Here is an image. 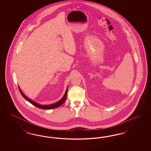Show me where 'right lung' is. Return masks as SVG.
<instances>
[{
  "mask_svg": "<svg viewBox=\"0 0 151 151\" xmlns=\"http://www.w3.org/2000/svg\"><path fill=\"white\" fill-rule=\"evenodd\" d=\"M67 90H66V91H65V93L63 97L58 102H56V103H54V104H53L49 105H40V104H38L36 103V102L30 100L28 98H27V97L23 94V93L22 92L21 89H20V88L19 87V91H20V93L22 94V96L25 99H26L29 102H30L32 104H33L34 106H35L37 108L43 109H55V108H58V107L60 106V105H62L65 102V99H66V97H67Z\"/></svg>",
  "mask_w": 151,
  "mask_h": 151,
  "instance_id": "right-lung-1",
  "label": "right lung"
}]
</instances>
